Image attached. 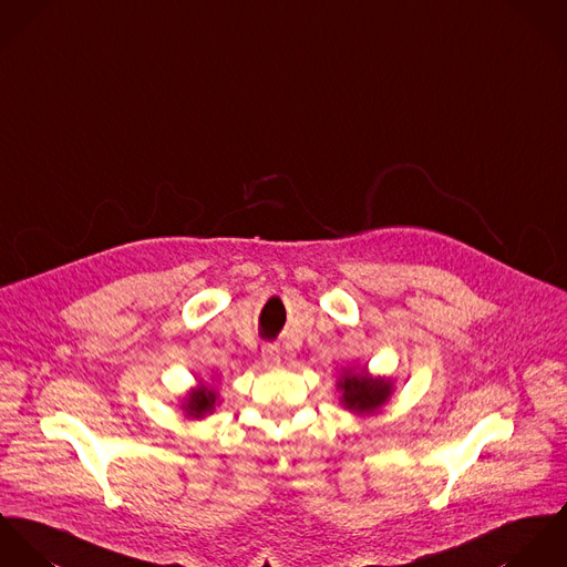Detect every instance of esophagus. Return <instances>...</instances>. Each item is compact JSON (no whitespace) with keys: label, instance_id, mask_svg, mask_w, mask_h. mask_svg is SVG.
Returning a JSON list of instances; mask_svg holds the SVG:
<instances>
[{"label":"esophagus","instance_id":"esophagus-1","mask_svg":"<svg viewBox=\"0 0 567 567\" xmlns=\"http://www.w3.org/2000/svg\"><path fill=\"white\" fill-rule=\"evenodd\" d=\"M260 359H262V363L269 365V368L278 365V363H280V348H278L276 343H265L262 350H260Z\"/></svg>","mask_w":567,"mask_h":567}]
</instances>
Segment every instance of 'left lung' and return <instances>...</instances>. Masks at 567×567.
Wrapping results in <instances>:
<instances>
[{"instance_id":"1","label":"left lung","mask_w":567,"mask_h":567,"mask_svg":"<svg viewBox=\"0 0 567 567\" xmlns=\"http://www.w3.org/2000/svg\"><path fill=\"white\" fill-rule=\"evenodd\" d=\"M337 389L341 391V404L343 409L359 413V415H370L377 413L378 409L391 398V380L389 378L370 377L368 370L354 372L348 370L343 377L339 378Z\"/></svg>"}]
</instances>
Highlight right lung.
I'll return each instance as SVG.
<instances>
[{"mask_svg": "<svg viewBox=\"0 0 567 567\" xmlns=\"http://www.w3.org/2000/svg\"><path fill=\"white\" fill-rule=\"evenodd\" d=\"M215 404H217V391L213 386H208V384H199V386L190 389L189 395L183 402V411L189 417L199 420V417L213 413Z\"/></svg>", "mask_w": 567, "mask_h": 567, "instance_id": "obj_1", "label": "right lung"}]
</instances>
